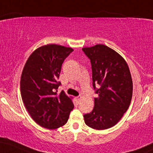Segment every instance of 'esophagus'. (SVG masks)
<instances>
[{"mask_svg": "<svg viewBox=\"0 0 153 153\" xmlns=\"http://www.w3.org/2000/svg\"><path fill=\"white\" fill-rule=\"evenodd\" d=\"M80 98H81V97H80V96H78V97H75V99H76V100H77V101H78V102H79V101H80Z\"/></svg>", "mask_w": 153, "mask_h": 153, "instance_id": "34e87169", "label": "esophagus"}]
</instances>
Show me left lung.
Returning a JSON list of instances; mask_svg holds the SVG:
<instances>
[{"instance_id": "obj_1", "label": "left lung", "mask_w": 153, "mask_h": 153, "mask_svg": "<svg viewBox=\"0 0 153 153\" xmlns=\"http://www.w3.org/2000/svg\"><path fill=\"white\" fill-rule=\"evenodd\" d=\"M90 59L96 94L94 107L85 114V123L91 128L105 130L118 123L130 105L133 82L126 62L110 47L97 44L82 48ZM98 85L100 89H96Z\"/></svg>"}]
</instances>
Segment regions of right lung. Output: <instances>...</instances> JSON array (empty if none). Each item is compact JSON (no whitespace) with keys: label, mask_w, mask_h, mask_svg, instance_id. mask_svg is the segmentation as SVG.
Here are the masks:
<instances>
[{"label":"right lung","mask_w":153,"mask_h":153,"mask_svg":"<svg viewBox=\"0 0 153 153\" xmlns=\"http://www.w3.org/2000/svg\"><path fill=\"white\" fill-rule=\"evenodd\" d=\"M73 49L48 44L35 50L22 73L20 90L22 101L36 123L48 129L62 126L74 108L73 97L62 91L57 94L62 65Z\"/></svg>","instance_id":"1"}]
</instances>
